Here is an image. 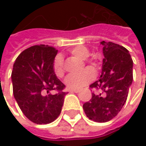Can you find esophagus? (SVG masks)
<instances>
[{"instance_id": "obj_1", "label": "esophagus", "mask_w": 146, "mask_h": 146, "mask_svg": "<svg viewBox=\"0 0 146 146\" xmlns=\"http://www.w3.org/2000/svg\"><path fill=\"white\" fill-rule=\"evenodd\" d=\"M70 93H80V91L79 89H70Z\"/></svg>"}]
</instances>
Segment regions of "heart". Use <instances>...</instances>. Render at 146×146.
<instances>
[{
    "label": "heart",
    "instance_id": "heart-1",
    "mask_svg": "<svg viewBox=\"0 0 146 146\" xmlns=\"http://www.w3.org/2000/svg\"><path fill=\"white\" fill-rule=\"evenodd\" d=\"M70 53L80 60H85L89 56V51L86 47L79 45L70 50ZM53 70L58 77H62L64 74L63 62L61 58L58 57L53 63ZM95 77V70L93 67H87L77 75H69L65 80V84L66 87L71 89H80L84 87L89 82H91Z\"/></svg>",
    "mask_w": 146,
    "mask_h": 146
}]
</instances>
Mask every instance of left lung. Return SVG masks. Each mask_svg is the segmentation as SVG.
<instances>
[{
	"mask_svg": "<svg viewBox=\"0 0 146 146\" xmlns=\"http://www.w3.org/2000/svg\"><path fill=\"white\" fill-rule=\"evenodd\" d=\"M101 44L104 55L102 75L90 85L99 92L92 93L83 109L89 119L105 123L115 118L126 102L133 80V62L128 50L119 44L106 41Z\"/></svg>",
	"mask_w": 146,
	"mask_h": 146,
	"instance_id": "obj_1",
	"label": "left lung"
}]
</instances>
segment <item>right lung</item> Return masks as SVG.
I'll use <instances>...</instances> for the list:
<instances>
[{"label":"right lung","mask_w":146,"mask_h":146,"mask_svg":"<svg viewBox=\"0 0 146 146\" xmlns=\"http://www.w3.org/2000/svg\"><path fill=\"white\" fill-rule=\"evenodd\" d=\"M57 53L51 46L34 45L20 53L13 66L14 98L26 117L37 124L53 122L63 106L65 85L53 70ZM53 90L59 93L53 94Z\"/></svg>","instance_id":"1"}]
</instances>
